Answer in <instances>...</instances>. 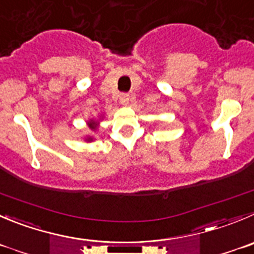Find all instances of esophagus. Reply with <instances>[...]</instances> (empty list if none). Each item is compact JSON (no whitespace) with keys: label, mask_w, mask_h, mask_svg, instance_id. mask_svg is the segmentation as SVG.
I'll return each mask as SVG.
<instances>
[{"label":"esophagus","mask_w":254,"mask_h":254,"mask_svg":"<svg viewBox=\"0 0 254 254\" xmlns=\"http://www.w3.org/2000/svg\"><path fill=\"white\" fill-rule=\"evenodd\" d=\"M120 101H121V103H122V105H128V102H129V95H128V93H122V95H121V97H120Z\"/></svg>","instance_id":"34e87169"}]
</instances>
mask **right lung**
I'll return each instance as SVG.
<instances>
[{
  "label": "right lung",
  "mask_w": 254,
  "mask_h": 254,
  "mask_svg": "<svg viewBox=\"0 0 254 254\" xmlns=\"http://www.w3.org/2000/svg\"><path fill=\"white\" fill-rule=\"evenodd\" d=\"M88 125H89V127H91V128H92V129H95L96 127H97V123H96V122H89Z\"/></svg>",
  "instance_id": "add662e5"
}]
</instances>
